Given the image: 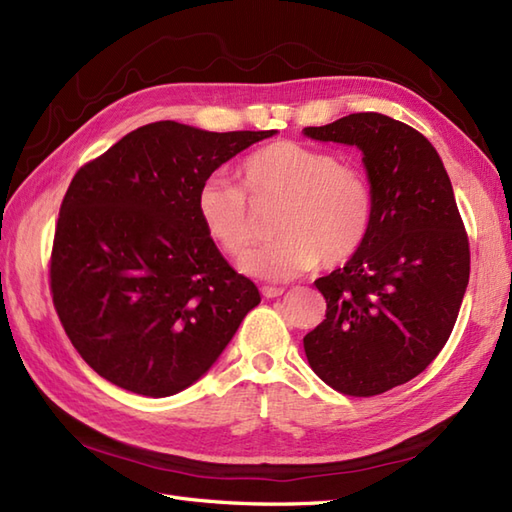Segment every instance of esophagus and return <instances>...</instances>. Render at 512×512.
Instances as JSON below:
<instances>
[{
	"label": "esophagus",
	"instance_id": "obj_1",
	"mask_svg": "<svg viewBox=\"0 0 512 512\" xmlns=\"http://www.w3.org/2000/svg\"><path fill=\"white\" fill-rule=\"evenodd\" d=\"M262 295L266 299H275L284 295V288H277V286H262Z\"/></svg>",
	"mask_w": 512,
	"mask_h": 512
}]
</instances>
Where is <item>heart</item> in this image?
<instances>
[{
	"label": "heart",
	"mask_w": 512,
	"mask_h": 512,
	"mask_svg": "<svg viewBox=\"0 0 512 512\" xmlns=\"http://www.w3.org/2000/svg\"><path fill=\"white\" fill-rule=\"evenodd\" d=\"M280 200L273 243L242 257L246 275L286 281L314 266H341L363 248L374 222V189L367 173L330 149L277 140L239 165V184L224 176L204 180L195 211L211 242L239 257L254 241L247 200Z\"/></svg>",
	"instance_id": "heart-1"
}]
</instances>
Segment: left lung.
Here are the masks:
<instances>
[{
  "instance_id": "obj_1",
  "label": "left lung",
  "mask_w": 512,
  "mask_h": 512,
  "mask_svg": "<svg viewBox=\"0 0 512 512\" xmlns=\"http://www.w3.org/2000/svg\"><path fill=\"white\" fill-rule=\"evenodd\" d=\"M303 134L361 149L376 200L363 248L314 281L328 312L303 350L341 394H383L424 372L449 341L469 286V235L438 151L413 127L361 112Z\"/></svg>"
}]
</instances>
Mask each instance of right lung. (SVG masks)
Masks as SVG:
<instances>
[{
    "instance_id": "obj_1",
    "label": "right lung",
    "mask_w": 512,
    "mask_h": 512,
    "mask_svg": "<svg viewBox=\"0 0 512 512\" xmlns=\"http://www.w3.org/2000/svg\"><path fill=\"white\" fill-rule=\"evenodd\" d=\"M273 134L158 121L74 173L54 228L50 292L96 374L140 396L178 394L262 301L206 235L195 195L217 167Z\"/></svg>"
}]
</instances>
